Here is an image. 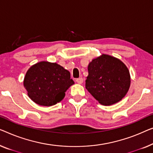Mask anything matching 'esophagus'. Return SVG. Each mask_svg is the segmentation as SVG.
Returning a JSON list of instances; mask_svg holds the SVG:
<instances>
[{
  "label": "esophagus",
  "mask_w": 153,
  "mask_h": 153,
  "mask_svg": "<svg viewBox=\"0 0 153 153\" xmlns=\"http://www.w3.org/2000/svg\"><path fill=\"white\" fill-rule=\"evenodd\" d=\"M76 81L78 83L81 84V83H83V78H82V77H79V78L76 79Z\"/></svg>",
  "instance_id": "obj_1"
}]
</instances>
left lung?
<instances>
[{
	"instance_id": "obj_1",
	"label": "left lung",
	"mask_w": 153,
	"mask_h": 153,
	"mask_svg": "<svg viewBox=\"0 0 153 153\" xmlns=\"http://www.w3.org/2000/svg\"><path fill=\"white\" fill-rule=\"evenodd\" d=\"M88 70L86 89L102 105L118 102L129 90L128 69L123 62L113 56L103 54L93 59Z\"/></svg>"
}]
</instances>
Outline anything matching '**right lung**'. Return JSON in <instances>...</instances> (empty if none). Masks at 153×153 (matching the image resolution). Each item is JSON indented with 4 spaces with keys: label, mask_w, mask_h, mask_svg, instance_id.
<instances>
[{
    "label": "right lung",
    "mask_w": 153,
    "mask_h": 153,
    "mask_svg": "<svg viewBox=\"0 0 153 153\" xmlns=\"http://www.w3.org/2000/svg\"><path fill=\"white\" fill-rule=\"evenodd\" d=\"M24 86L32 100L40 105H55L64 98L65 92L74 84L70 73L56 63L42 61L27 70Z\"/></svg>",
    "instance_id": "add662e5"
}]
</instances>
